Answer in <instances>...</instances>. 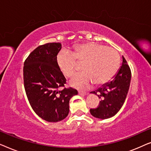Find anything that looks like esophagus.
Listing matches in <instances>:
<instances>
[{
    "mask_svg": "<svg viewBox=\"0 0 151 151\" xmlns=\"http://www.w3.org/2000/svg\"><path fill=\"white\" fill-rule=\"evenodd\" d=\"M78 93H79L80 95H82V96H85V95L86 94V93L83 91H78Z\"/></svg>",
    "mask_w": 151,
    "mask_h": 151,
    "instance_id": "1",
    "label": "esophagus"
}]
</instances>
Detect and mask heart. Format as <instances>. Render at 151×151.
Returning <instances> with one entry per match:
<instances>
[{
  "label": "heart",
  "instance_id": "heart-1",
  "mask_svg": "<svg viewBox=\"0 0 151 151\" xmlns=\"http://www.w3.org/2000/svg\"><path fill=\"white\" fill-rule=\"evenodd\" d=\"M58 65L67 78H70L83 63V72L70 81L74 87H88L92 83L99 86L110 81L116 73L119 56L111 47L96 42H86L75 47L73 53L63 50L57 55Z\"/></svg>",
  "mask_w": 151,
  "mask_h": 151
}]
</instances>
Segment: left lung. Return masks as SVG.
Returning a JSON list of instances; mask_svg holds the SVG:
<instances>
[{
  "label": "left lung",
  "mask_w": 151,
  "mask_h": 151,
  "mask_svg": "<svg viewBox=\"0 0 151 151\" xmlns=\"http://www.w3.org/2000/svg\"><path fill=\"white\" fill-rule=\"evenodd\" d=\"M131 71L127 62L122 56V65L111 82L91 91L101 99L98 106L91 109L93 116L99 119H108L114 116L122 106L129 91Z\"/></svg>",
  "instance_id": "obj_1"
}]
</instances>
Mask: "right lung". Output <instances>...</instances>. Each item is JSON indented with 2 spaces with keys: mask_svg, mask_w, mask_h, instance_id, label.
Instances as JSON below:
<instances>
[{
  "mask_svg": "<svg viewBox=\"0 0 151 151\" xmlns=\"http://www.w3.org/2000/svg\"><path fill=\"white\" fill-rule=\"evenodd\" d=\"M62 45L51 42L38 46L24 63V86L34 112L44 120L57 122L67 117L69 100L78 94L74 88H64L66 78L57 63Z\"/></svg>",
  "mask_w": 151,
  "mask_h": 151,
  "instance_id": "add662e5",
  "label": "right lung"
}]
</instances>
